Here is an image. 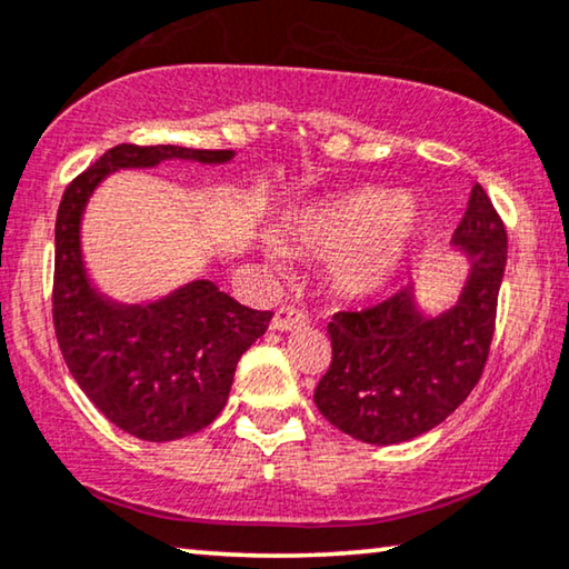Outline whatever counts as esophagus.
<instances>
[{"label": "esophagus", "mask_w": 569, "mask_h": 569, "mask_svg": "<svg viewBox=\"0 0 569 569\" xmlns=\"http://www.w3.org/2000/svg\"><path fill=\"white\" fill-rule=\"evenodd\" d=\"M301 325H307V315L301 312L299 307H291V305L280 307L270 320L272 330H293V328H301Z\"/></svg>", "instance_id": "34e87169"}]
</instances>
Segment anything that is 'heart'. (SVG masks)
<instances>
[{
  "instance_id": "1",
  "label": "heart",
  "mask_w": 569,
  "mask_h": 569,
  "mask_svg": "<svg viewBox=\"0 0 569 569\" xmlns=\"http://www.w3.org/2000/svg\"><path fill=\"white\" fill-rule=\"evenodd\" d=\"M413 229L411 202L388 189L361 187L322 202L297 223L299 244L315 254H337L332 280L348 297L372 293L388 280ZM270 257L283 260V249Z\"/></svg>"
}]
</instances>
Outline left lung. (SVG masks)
<instances>
[{
    "label": "left lung",
    "instance_id": "obj_1",
    "mask_svg": "<svg viewBox=\"0 0 569 569\" xmlns=\"http://www.w3.org/2000/svg\"><path fill=\"white\" fill-rule=\"evenodd\" d=\"M452 244L471 257L463 297L427 320L411 291L328 322L332 361L315 403L332 427L369 445L406 442L435 429L468 398L487 367L507 264V231L481 184Z\"/></svg>",
    "mask_w": 569,
    "mask_h": 569
}]
</instances>
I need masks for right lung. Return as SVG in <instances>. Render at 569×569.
I'll return each mask as SVG.
<instances>
[{"mask_svg":"<svg viewBox=\"0 0 569 569\" xmlns=\"http://www.w3.org/2000/svg\"><path fill=\"white\" fill-rule=\"evenodd\" d=\"M231 150L121 146L67 184L54 229L51 317L74 382L119 429L171 442L213 423L223 411L241 353L268 330L272 312L249 309L194 280L153 305H117L90 286L80 252V218L98 181L117 169L166 158L229 161Z\"/></svg>","mask_w":569,"mask_h":569,"instance_id":"1","label":"right lung"}]
</instances>
